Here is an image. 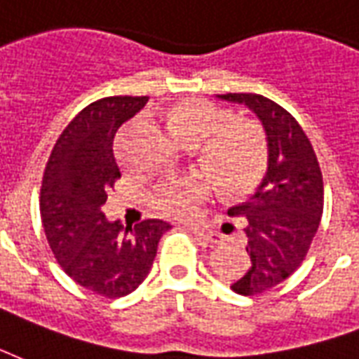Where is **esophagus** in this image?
Masks as SVG:
<instances>
[{"label":"esophagus","mask_w":359,"mask_h":359,"mask_svg":"<svg viewBox=\"0 0 359 359\" xmlns=\"http://www.w3.org/2000/svg\"><path fill=\"white\" fill-rule=\"evenodd\" d=\"M191 231L197 235L198 239L205 241V243H212V245H216L222 241L218 233H214V231H208V229H203V227H191Z\"/></svg>","instance_id":"1"}]
</instances>
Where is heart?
Listing matches in <instances>:
<instances>
[{"mask_svg": "<svg viewBox=\"0 0 359 359\" xmlns=\"http://www.w3.org/2000/svg\"><path fill=\"white\" fill-rule=\"evenodd\" d=\"M168 130L182 145H201L203 161L219 189L239 197L252 191L268 166V141L248 120H231V114L203 99L177 103L168 114ZM212 185L205 176H185L161 183L153 193V205L166 216L191 218L208 197Z\"/></svg>", "mask_w": 359, "mask_h": 359, "instance_id": "heart-1", "label": "heart"}]
</instances>
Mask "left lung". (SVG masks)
I'll use <instances>...</instances> for the list:
<instances>
[{
  "label": "left lung",
  "instance_id": "8db88e82",
  "mask_svg": "<svg viewBox=\"0 0 359 359\" xmlns=\"http://www.w3.org/2000/svg\"><path fill=\"white\" fill-rule=\"evenodd\" d=\"M243 104L260 120L268 168L247 203L229 208L245 219L250 268L231 283L243 297L260 294L292 276L316 237L323 212V177L312 143L283 107L256 93L216 95Z\"/></svg>",
  "mask_w": 359,
  "mask_h": 359
}]
</instances>
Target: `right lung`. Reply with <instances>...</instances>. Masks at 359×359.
Segmentation results:
<instances>
[{
  "mask_svg": "<svg viewBox=\"0 0 359 359\" xmlns=\"http://www.w3.org/2000/svg\"><path fill=\"white\" fill-rule=\"evenodd\" d=\"M147 101L116 95L86 107L55 143L41 182L47 243L65 273L99 297H126L137 289L151 271L162 233L172 227L164 219L124 227L101 210L120 177L116 133Z\"/></svg>",
  "mask_w": 359,
  "mask_h": 359,
  "instance_id": "add662e5",
  "label": "right lung"
}]
</instances>
